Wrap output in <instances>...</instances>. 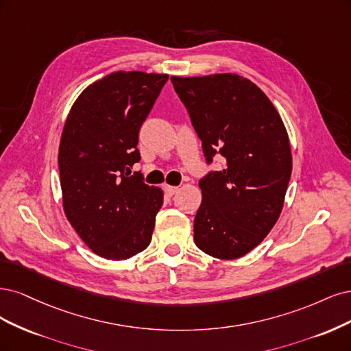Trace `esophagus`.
Returning <instances> with one entry per match:
<instances>
[{
    "instance_id": "obj_1",
    "label": "esophagus",
    "mask_w": 351,
    "mask_h": 351,
    "mask_svg": "<svg viewBox=\"0 0 351 351\" xmlns=\"http://www.w3.org/2000/svg\"><path fill=\"white\" fill-rule=\"evenodd\" d=\"M179 191V188L178 186H171V185H165V192H166V194L167 195H175L176 194V192Z\"/></svg>"
}]
</instances>
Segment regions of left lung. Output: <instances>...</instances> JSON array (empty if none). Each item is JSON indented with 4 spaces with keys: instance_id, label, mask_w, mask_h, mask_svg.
I'll return each instance as SVG.
<instances>
[{
    "instance_id": "obj_1",
    "label": "left lung",
    "mask_w": 351,
    "mask_h": 351,
    "mask_svg": "<svg viewBox=\"0 0 351 351\" xmlns=\"http://www.w3.org/2000/svg\"><path fill=\"white\" fill-rule=\"evenodd\" d=\"M202 141L207 162L217 152L223 171L199 180L194 241L202 252L237 259L277 223L291 175L287 130L267 95L237 74L171 77Z\"/></svg>"
}]
</instances>
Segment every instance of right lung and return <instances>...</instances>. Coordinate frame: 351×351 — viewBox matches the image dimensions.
I'll return each instance as SVG.
<instances>
[{"label":"right lung","mask_w":351,"mask_h":351,"mask_svg":"<svg viewBox=\"0 0 351 351\" xmlns=\"http://www.w3.org/2000/svg\"><path fill=\"white\" fill-rule=\"evenodd\" d=\"M167 78L110 73L87 86L66 117L58 153L64 213L105 259H128L152 242L163 191L130 173L140 160V128Z\"/></svg>","instance_id":"1"}]
</instances>
